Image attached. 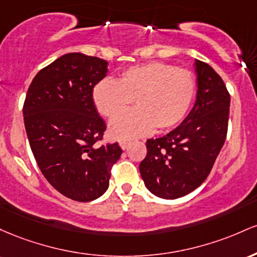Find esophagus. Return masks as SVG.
<instances>
[{"instance_id":"1","label":"esophagus","mask_w":257,"mask_h":257,"mask_svg":"<svg viewBox=\"0 0 257 257\" xmlns=\"http://www.w3.org/2000/svg\"><path fill=\"white\" fill-rule=\"evenodd\" d=\"M119 144H120L121 149H123V151H125V149L127 148L130 144H131V142H130V141H120Z\"/></svg>"}]
</instances>
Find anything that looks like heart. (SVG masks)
Returning a JSON list of instances; mask_svg holds the SVG:
<instances>
[{"label":"heart","mask_w":257,"mask_h":257,"mask_svg":"<svg viewBox=\"0 0 257 257\" xmlns=\"http://www.w3.org/2000/svg\"><path fill=\"white\" fill-rule=\"evenodd\" d=\"M195 79L186 69L152 62L126 69L120 80H100L93 88V100L103 116L114 117L135 99L138 108L110 122L109 134L128 140L170 130L182 121L194 100Z\"/></svg>","instance_id":"heart-1"}]
</instances>
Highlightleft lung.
<instances>
[{
  "mask_svg": "<svg viewBox=\"0 0 257 257\" xmlns=\"http://www.w3.org/2000/svg\"><path fill=\"white\" fill-rule=\"evenodd\" d=\"M195 104L180 126L147 141L140 172L147 188L163 199H176L198 188L211 172L227 137L229 92L214 69L195 60Z\"/></svg>",
  "mask_w": 257,
  "mask_h": 257,
  "instance_id": "1",
  "label": "left lung"
}]
</instances>
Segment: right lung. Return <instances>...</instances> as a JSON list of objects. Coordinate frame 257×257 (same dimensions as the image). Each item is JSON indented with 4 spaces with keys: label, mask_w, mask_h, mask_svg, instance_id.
Instances as JSON below:
<instances>
[{
    "label": "right lung",
    "mask_w": 257,
    "mask_h": 257,
    "mask_svg": "<svg viewBox=\"0 0 257 257\" xmlns=\"http://www.w3.org/2000/svg\"><path fill=\"white\" fill-rule=\"evenodd\" d=\"M108 63L68 53L41 69L23 105L30 148L53 188L76 201L94 200L108 189L120 146L103 143L105 122L97 113L93 88Z\"/></svg>",
    "instance_id": "add662e5"
}]
</instances>
